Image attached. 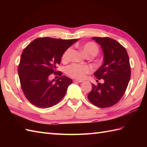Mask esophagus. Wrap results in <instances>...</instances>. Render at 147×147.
<instances>
[{
	"mask_svg": "<svg viewBox=\"0 0 147 147\" xmlns=\"http://www.w3.org/2000/svg\"><path fill=\"white\" fill-rule=\"evenodd\" d=\"M74 82H78V83H82V80H74Z\"/></svg>",
	"mask_w": 147,
	"mask_h": 147,
	"instance_id": "34e87169",
	"label": "esophagus"
}]
</instances>
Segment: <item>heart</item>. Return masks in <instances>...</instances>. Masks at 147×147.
I'll use <instances>...</instances> for the list:
<instances>
[{
    "label": "heart",
    "instance_id": "heart-1",
    "mask_svg": "<svg viewBox=\"0 0 147 147\" xmlns=\"http://www.w3.org/2000/svg\"><path fill=\"white\" fill-rule=\"evenodd\" d=\"M83 52L86 56L90 55H96L98 52V48L96 44L93 42H88L82 47ZM71 49L65 50L62 56V61L66 62L69 59ZM92 69L86 65H80L74 64L71 65L67 69V73L69 76L76 79H83L85 77L86 74L91 72Z\"/></svg>",
    "mask_w": 147,
    "mask_h": 147
}]
</instances>
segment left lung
I'll use <instances>...</instances> for the list:
<instances>
[{"instance_id": "8db88e82", "label": "left lung", "mask_w": 147, "mask_h": 147, "mask_svg": "<svg viewBox=\"0 0 147 147\" xmlns=\"http://www.w3.org/2000/svg\"><path fill=\"white\" fill-rule=\"evenodd\" d=\"M104 52V62L94 76L103 79L97 86L92 83L88 95L89 100L96 107L105 108L120 100L128 85L131 77L129 56L126 49L116 40L109 37H92Z\"/></svg>"}]
</instances>
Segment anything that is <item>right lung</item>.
<instances>
[{"mask_svg":"<svg viewBox=\"0 0 147 147\" xmlns=\"http://www.w3.org/2000/svg\"><path fill=\"white\" fill-rule=\"evenodd\" d=\"M78 39L62 40L49 37L34 40L24 49L18 66L22 90L30 102L38 107L49 108L64 97L71 79L61 76L50 80V74L57 73L62 54Z\"/></svg>","mask_w":147,"mask_h":147,"instance_id":"obj_1","label":"right lung"}]
</instances>
